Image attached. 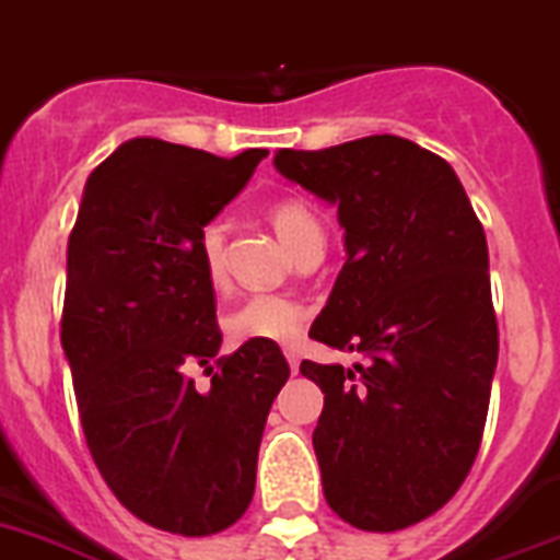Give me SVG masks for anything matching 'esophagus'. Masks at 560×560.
Returning <instances> with one entry per match:
<instances>
[{"label": "esophagus", "mask_w": 560, "mask_h": 560, "mask_svg": "<svg viewBox=\"0 0 560 560\" xmlns=\"http://www.w3.org/2000/svg\"><path fill=\"white\" fill-rule=\"evenodd\" d=\"M284 359H288L290 370H293V373H299V352H295L293 347H290V350H284Z\"/></svg>", "instance_id": "1"}]
</instances>
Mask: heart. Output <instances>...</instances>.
Segmentation results:
<instances>
[{
	"label": "heart",
	"instance_id": "obj_1",
	"mask_svg": "<svg viewBox=\"0 0 560 560\" xmlns=\"http://www.w3.org/2000/svg\"><path fill=\"white\" fill-rule=\"evenodd\" d=\"M270 222L290 253L304 250L307 244L324 242V224L313 205L299 196L272 201ZM199 253L205 276L213 288L224 284V224L208 222L199 233ZM304 330V307L288 295L258 293L244 299L224 316V332L233 345H293Z\"/></svg>",
	"mask_w": 560,
	"mask_h": 560
}]
</instances>
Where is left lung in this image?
Wrapping results in <instances>:
<instances>
[{
	"mask_svg": "<svg viewBox=\"0 0 560 560\" xmlns=\"http://www.w3.org/2000/svg\"><path fill=\"white\" fill-rule=\"evenodd\" d=\"M276 171L338 205L347 261L310 338L359 364L304 361L338 518L396 533L439 512L481 447L498 361L487 236L455 171L401 136L279 150Z\"/></svg>",
	"mask_w": 560,
	"mask_h": 560,
	"instance_id": "left-lung-1",
	"label": "left lung"
}]
</instances>
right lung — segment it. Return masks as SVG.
<instances>
[{
	"label": "right lung",
	"instance_id": "right-lung-1",
	"mask_svg": "<svg viewBox=\"0 0 560 560\" xmlns=\"http://www.w3.org/2000/svg\"><path fill=\"white\" fill-rule=\"evenodd\" d=\"M265 156L130 139L91 173L70 230L62 347L88 450L113 495L164 533L199 538L242 518L290 375L267 341L207 366L222 330L199 233ZM192 363L214 374L208 390Z\"/></svg>",
	"mask_w": 560,
	"mask_h": 560
}]
</instances>
